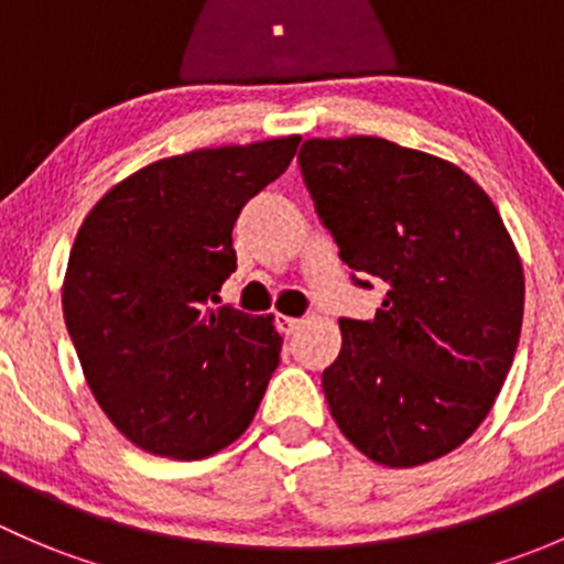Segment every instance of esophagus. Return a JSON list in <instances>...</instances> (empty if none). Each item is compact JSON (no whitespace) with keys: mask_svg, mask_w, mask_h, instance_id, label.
Instances as JSON below:
<instances>
[{"mask_svg":"<svg viewBox=\"0 0 564 564\" xmlns=\"http://www.w3.org/2000/svg\"><path fill=\"white\" fill-rule=\"evenodd\" d=\"M301 323L304 321H299V317H284V315L276 317V325H280L282 334H293V330L301 328Z\"/></svg>","mask_w":564,"mask_h":564,"instance_id":"1","label":"esophagus"}]
</instances>
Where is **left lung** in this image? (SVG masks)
<instances>
[{
    "label": "left lung",
    "mask_w": 564,
    "mask_h": 564,
    "mask_svg": "<svg viewBox=\"0 0 564 564\" xmlns=\"http://www.w3.org/2000/svg\"><path fill=\"white\" fill-rule=\"evenodd\" d=\"M299 165L339 258L386 288L375 321H339L336 426L386 467L451 454L489 415L524 317L497 206L454 162L386 138H310Z\"/></svg>",
    "instance_id": "left-lung-1"
}]
</instances>
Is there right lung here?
Listing matches in <instances>:
<instances>
[{
	"mask_svg": "<svg viewBox=\"0 0 564 564\" xmlns=\"http://www.w3.org/2000/svg\"><path fill=\"white\" fill-rule=\"evenodd\" d=\"M299 141L165 156L86 214L62 310L97 404L141 451L206 458L252 423L282 336L271 315L208 304L236 271L243 203L288 171Z\"/></svg>",
	"mask_w": 564,
	"mask_h": 564,
	"instance_id": "obj_1",
	"label": "right lung"
}]
</instances>
